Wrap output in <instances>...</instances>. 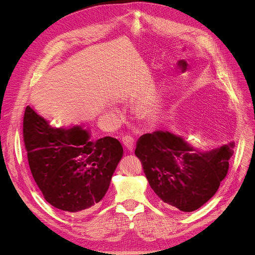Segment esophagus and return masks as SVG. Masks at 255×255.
<instances>
[{
	"instance_id": "1",
	"label": "esophagus",
	"mask_w": 255,
	"mask_h": 255,
	"mask_svg": "<svg viewBox=\"0 0 255 255\" xmlns=\"http://www.w3.org/2000/svg\"><path fill=\"white\" fill-rule=\"evenodd\" d=\"M123 143L125 145V147L127 148V150L128 152H132L133 150V146H134V139L130 136H126L123 139Z\"/></svg>"
}]
</instances>
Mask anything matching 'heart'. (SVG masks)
<instances>
[{"label": "heart", "mask_w": 255, "mask_h": 255, "mask_svg": "<svg viewBox=\"0 0 255 255\" xmlns=\"http://www.w3.org/2000/svg\"><path fill=\"white\" fill-rule=\"evenodd\" d=\"M152 113V109L151 107L147 106V105H145V106H141L140 107V110H139V114L141 117H147L149 115H151Z\"/></svg>", "instance_id": "heart-1"}]
</instances>
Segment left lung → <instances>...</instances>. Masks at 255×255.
I'll return each instance as SVG.
<instances>
[{
  "instance_id": "8db88e82",
  "label": "left lung",
  "mask_w": 255,
  "mask_h": 255,
  "mask_svg": "<svg viewBox=\"0 0 255 255\" xmlns=\"http://www.w3.org/2000/svg\"><path fill=\"white\" fill-rule=\"evenodd\" d=\"M234 143L200 152L169 131L145 133L134 154L156 196L168 208L192 212L210 200L229 171Z\"/></svg>"
}]
</instances>
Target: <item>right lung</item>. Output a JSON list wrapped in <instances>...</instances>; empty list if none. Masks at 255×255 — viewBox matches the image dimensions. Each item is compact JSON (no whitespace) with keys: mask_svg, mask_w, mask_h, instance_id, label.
Returning <instances> with one entry per match:
<instances>
[{"mask_svg":"<svg viewBox=\"0 0 255 255\" xmlns=\"http://www.w3.org/2000/svg\"><path fill=\"white\" fill-rule=\"evenodd\" d=\"M22 129L28 166L44 199L69 213L95 210L123 157L121 142L112 137L91 141L80 127L53 128L29 106Z\"/></svg>","mask_w":255,"mask_h":255,"instance_id":"1","label":"right lung"}]
</instances>
